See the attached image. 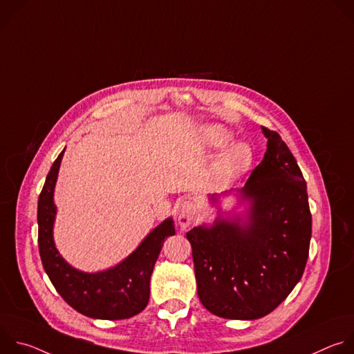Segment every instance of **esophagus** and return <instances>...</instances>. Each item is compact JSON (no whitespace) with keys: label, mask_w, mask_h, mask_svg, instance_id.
I'll list each match as a JSON object with an SVG mask.
<instances>
[{"label":"esophagus","mask_w":354,"mask_h":354,"mask_svg":"<svg viewBox=\"0 0 354 354\" xmlns=\"http://www.w3.org/2000/svg\"><path fill=\"white\" fill-rule=\"evenodd\" d=\"M196 216V203L193 200H185L178 210V223L180 228H186L192 224Z\"/></svg>","instance_id":"obj_1"}]
</instances>
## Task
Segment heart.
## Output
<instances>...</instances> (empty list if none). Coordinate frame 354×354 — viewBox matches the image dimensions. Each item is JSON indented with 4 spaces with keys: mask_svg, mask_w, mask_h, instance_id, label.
<instances>
[{
    "mask_svg": "<svg viewBox=\"0 0 354 354\" xmlns=\"http://www.w3.org/2000/svg\"><path fill=\"white\" fill-rule=\"evenodd\" d=\"M207 142L210 147L218 148L231 140L230 131L220 126L209 127L206 131ZM252 161V151L245 142H234L228 145L214 165V174L220 180H232L243 174Z\"/></svg>",
    "mask_w": 354,
    "mask_h": 354,
    "instance_id": "obj_1",
    "label": "heart"
}]
</instances>
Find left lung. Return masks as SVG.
Listing matches in <instances>:
<instances>
[{
    "label": "left lung",
    "instance_id": "1",
    "mask_svg": "<svg viewBox=\"0 0 354 354\" xmlns=\"http://www.w3.org/2000/svg\"><path fill=\"white\" fill-rule=\"evenodd\" d=\"M262 131L265 157L235 190L248 203L245 217L218 214L212 225L186 234L201 304L227 319L270 314L299 281L308 259L313 218L306 179L279 133ZM209 198L218 203V196Z\"/></svg>",
    "mask_w": 354,
    "mask_h": 354
}]
</instances>
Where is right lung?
<instances>
[{
  "instance_id": "add662e5",
  "label": "right lung",
  "mask_w": 354,
  "mask_h": 354,
  "mask_svg": "<svg viewBox=\"0 0 354 354\" xmlns=\"http://www.w3.org/2000/svg\"><path fill=\"white\" fill-rule=\"evenodd\" d=\"M66 148L50 168L37 201L39 252L50 281L70 307L95 319H126L141 313L149 299V279L165 238L175 235L172 218L151 231L123 262L104 272L86 273L68 265L55 245V186Z\"/></svg>"
}]
</instances>
